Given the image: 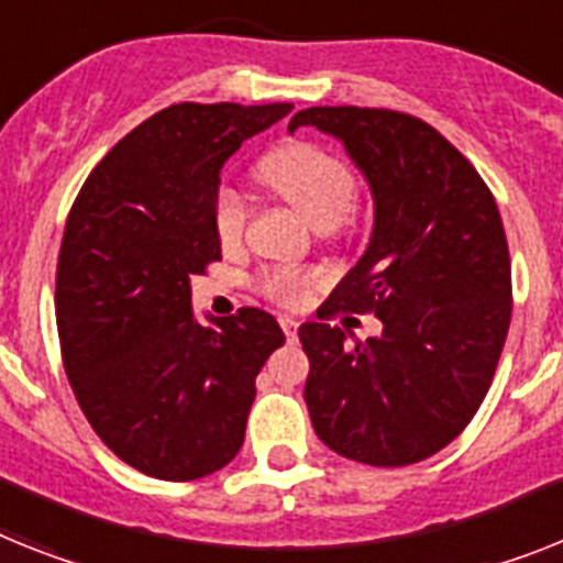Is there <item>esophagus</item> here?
Listing matches in <instances>:
<instances>
[{
  "label": "esophagus",
  "mask_w": 563,
  "mask_h": 563,
  "mask_svg": "<svg viewBox=\"0 0 563 563\" xmlns=\"http://www.w3.org/2000/svg\"><path fill=\"white\" fill-rule=\"evenodd\" d=\"M280 325H283V332H286V340H289V343H295V340H297V320L280 318Z\"/></svg>",
  "instance_id": "esophagus-1"
}]
</instances>
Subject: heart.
I'll use <instances>...</instances> for the list:
<instances>
[{
  "mask_svg": "<svg viewBox=\"0 0 563 563\" xmlns=\"http://www.w3.org/2000/svg\"><path fill=\"white\" fill-rule=\"evenodd\" d=\"M257 174L263 186L272 188L283 202H289L291 209L303 217L306 223L320 231L343 223L352 209L354 194H357V179L346 159H340L323 145L303 143V140L272 151L260 163ZM214 229L220 243L225 245L243 238L245 202L238 191H231V188L217 191ZM314 280H318L314 274L274 268L260 277V291L272 297L274 303L297 306Z\"/></svg>",
  "mask_w": 563,
  "mask_h": 563,
  "instance_id": "heart-1",
  "label": "heart"
}]
</instances>
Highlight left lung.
<instances>
[{
    "mask_svg": "<svg viewBox=\"0 0 563 563\" xmlns=\"http://www.w3.org/2000/svg\"><path fill=\"white\" fill-rule=\"evenodd\" d=\"M338 136L375 197V229L323 314L372 310L380 339L311 320L306 406L349 461L409 466L441 452L484 404L512 318V268L493 191L455 145L412 113L325 106L289 131Z\"/></svg>",
    "mask_w": 563,
    "mask_h": 563,
    "instance_id": "left-lung-1",
    "label": "left lung"
}]
</instances>
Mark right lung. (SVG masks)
Returning a JSON list of instances; mask_svg holds the SVG:
<instances>
[{
    "mask_svg": "<svg viewBox=\"0 0 563 563\" xmlns=\"http://www.w3.org/2000/svg\"><path fill=\"white\" fill-rule=\"evenodd\" d=\"M289 102H179L136 125L88 174L56 263L65 375L99 441L143 475L194 481L238 455L254 377L286 343L245 306L194 320L191 277L220 260V168Z\"/></svg>",
    "mask_w": 563,
    "mask_h": 563,
    "instance_id": "add662e5",
    "label": "right lung"
}]
</instances>
